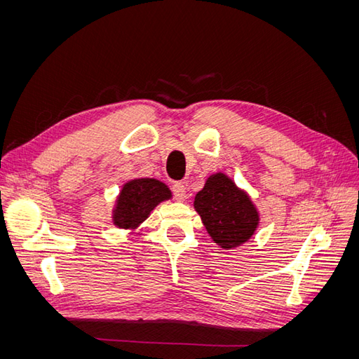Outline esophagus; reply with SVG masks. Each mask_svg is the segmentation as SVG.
Instances as JSON below:
<instances>
[{
	"label": "esophagus",
	"instance_id": "1",
	"mask_svg": "<svg viewBox=\"0 0 359 359\" xmlns=\"http://www.w3.org/2000/svg\"><path fill=\"white\" fill-rule=\"evenodd\" d=\"M172 193L173 196H175L177 201H184L186 199V186H184L182 182H173L172 186Z\"/></svg>",
	"mask_w": 359,
	"mask_h": 359
}]
</instances>
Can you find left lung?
Listing matches in <instances>:
<instances>
[{
    "mask_svg": "<svg viewBox=\"0 0 359 359\" xmlns=\"http://www.w3.org/2000/svg\"><path fill=\"white\" fill-rule=\"evenodd\" d=\"M194 208L212 240L226 250L245 243L259 222L247 194L222 173L206 181L194 198Z\"/></svg>",
    "mask_w": 359,
    "mask_h": 359,
    "instance_id": "left-lung-1",
    "label": "left lung"
}]
</instances>
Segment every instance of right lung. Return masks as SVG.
Instances as JSON below:
<instances>
[{"instance_id":"add662e5","label":"right lung","mask_w":359,"mask_h":359,"mask_svg":"<svg viewBox=\"0 0 359 359\" xmlns=\"http://www.w3.org/2000/svg\"><path fill=\"white\" fill-rule=\"evenodd\" d=\"M169 198V189L157 180L142 178L130 181L118 198L114 222L123 229L135 227L147 219L157 203Z\"/></svg>"}]
</instances>
